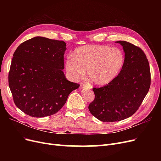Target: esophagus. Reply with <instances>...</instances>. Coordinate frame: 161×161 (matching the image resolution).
I'll return each instance as SVG.
<instances>
[{
  "label": "esophagus",
  "mask_w": 161,
  "mask_h": 161,
  "mask_svg": "<svg viewBox=\"0 0 161 161\" xmlns=\"http://www.w3.org/2000/svg\"><path fill=\"white\" fill-rule=\"evenodd\" d=\"M82 87H83V88H85V89H89L91 88L90 85H87V84H83V85H82Z\"/></svg>",
  "instance_id": "obj_1"
}]
</instances>
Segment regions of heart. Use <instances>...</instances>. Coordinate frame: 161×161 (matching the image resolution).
I'll use <instances>...</instances> for the list:
<instances>
[{"instance_id": "b5f03b06", "label": "heart", "mask_w": 161, "mask_h": 161, "mask_svg": "<svg viewBox=\"0 0 161 161\" xmlns=\"http://www.w3.org/2000/svg\"><path fill=\"white\" fill-rule=\"evenodd\" d=\"M125 62L124 53L118 48L103 45L79 47L65 62L66 74L78 80L86 75L92 84L105 85L118 76Z\"/></svg>"}]
</instances>
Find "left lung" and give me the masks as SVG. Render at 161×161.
<instances>
[{"label": "left lung", "instance_id": "8db88e82", "mask_svg": "<svg viewBox=\"0 0 161 161\" xmlns=\"http://www.w3.org/2000/svg\"><path fill=\"white\" fill-rule=\"evenodd\" d=\"M122 46L125 62L115 79L99 88H92L95 99L89 105L91 114L104 122L125 119L138 110L150 86L148 59L140 47L125 41Z\"/></svg>", "mask_w": 161, "mask_h": 161}]
</instances>
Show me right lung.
Segmentation results:
<instances>
[{
	"mask_svg": "<svg viewBox=\"0 0 161 161\" xmlns=\"http://www.w3.org/2000/svg\"><path fill=\"white\" fill-rule=\"evenodd\" d=\"M66 46L63 41L37 36L14 52L8 85L14 104L25 114L34 118L55 114L79 87L62 71Z\"/></svg>",
	"mask_w": 161,
	"mask_h": 161,
	"instance_id": "obj_1",
	"label": "right lung"
}]
</instances>
